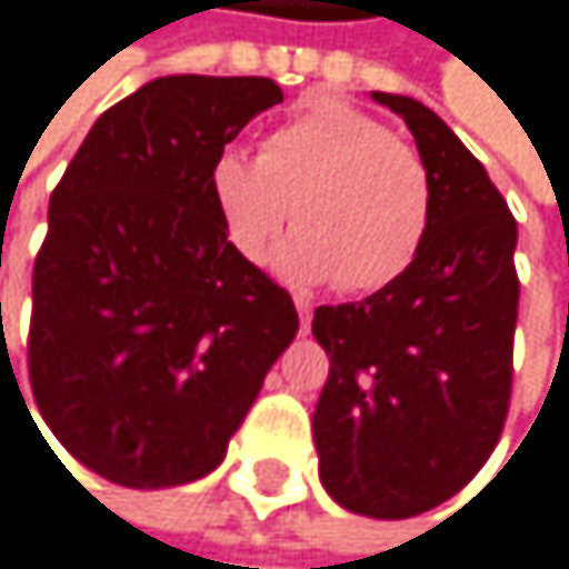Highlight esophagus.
<instances>
[{"label":"esophagus","mask_w":569,"mask_h":569,"mask_svg":"<svg viewBox=\"0 0 569 569\" xmlns=\"http://www.w3.org/2000/svg\"><path fill=\"white\" fill-rule=\"evenodd\" d=\"M293 303H297V313H300V331L307 335V331H310V317H313V307H310V300H307V297H297Z\"/></svg>","instance_id":"esophagus-1"}]
</instances>
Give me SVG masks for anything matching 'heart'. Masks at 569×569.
<instances>
[{
  "mask_svg": "<svg viewBox=\"0 0 569 569\" xmlns=\"http://www.w3.org/2000/svg\"><path fill=\"white\" fill-rule=\"evenodd\" d=\"M208 183L228 242L249 262L266 259L293 218L279 269L300 282L335 279L345 293L396 282L420 256L433 214L420 152L338 98H317L279 122L259 157L224 146Z\"/></svg>",
  "mask_w": 569,
  "mask_h": 569,
  "instance_id": "obj_1",
  "label": "heart"
}]
</instances>
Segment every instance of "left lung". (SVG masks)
Masks as SVG:
<instances>
[{
    "mask_svg": "<svg viewBox=\"0 0 569 569\" xmlns=\"http://www.w3.org/2000/svg\"><path fill=\"white\" fill-rule=\"evenodd\" d=\"M409 126L433 183L420 256L358 303L317 307L331 371L313 412L320 481L338 506L409 519L491 457L512 399L516 218L471 149L417 98L371 91Z\"/></svg>",
    "mask_w": 569,
    "mask_h": 569,
    "instance_id": "1",
    "label": "left lung"
}]
</instances>
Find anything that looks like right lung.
Returning a JSON list of instances; mask_svg holds the SVG:
<instances>
[{"mask_svg":"<svg viewBox=\"0 0 569 569\" xmlns=\"http://www.w3.org/2000/svg\"><path fill=\"white\" fill-rule=\"evenodd\" d=\"M269 78L170 74L91 126L50 193L30 386L74 461L126 488L211 475L297 338L290 293L228 242L211 163Z\"/></svg>","mask_w":569,"mask_h":569,"instance_id":"obj_1","label":"right lung"}]
</instances>
